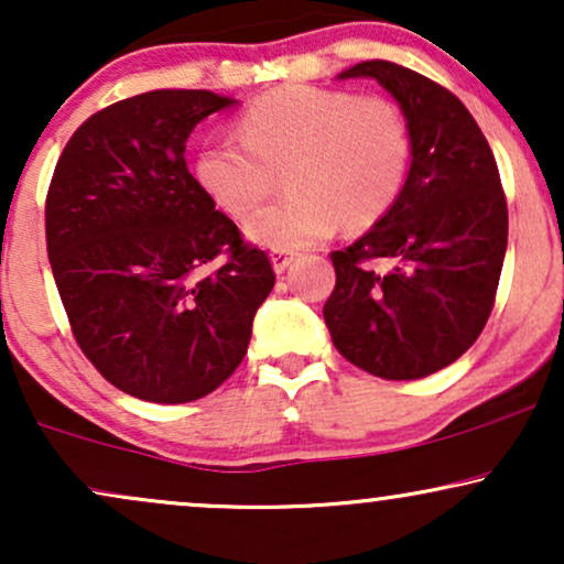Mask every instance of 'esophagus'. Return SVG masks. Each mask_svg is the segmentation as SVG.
I'll use <instances>...</instances> for the list:
<instances>
[{"mask_svg": "<svg viewBox=\"0 0 564 564\" xmlns=\"http://www.w3.org/2000/svg\"><path fill=\"white\" fill-rule=\"evenodd\" d=\"M294 260H296V252H281V249H275V252L270 254V262H273L275 273H283V270H286Z\"/></svg>", "mask_w": 564, "mask_h": 564, "instance_id": "34e87169", "label": "esophagus"}]
</instances>
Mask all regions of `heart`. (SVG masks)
I'll use <instances>...</instances> for the list:
<instances>
[{
    "mask_svg": "<svg viewBox=\"0 0 564 564\" xmlns=\"http://www.w3.org/2000/svg\"><path fill=\"white\" fill-rule=\"evenodd\" d=\"M241 140L210 142L195 176L234 218H245L286 174V197L245 226L268 249H302L335 226L367 231L393 210L409 180L413 134L409 117L388 98L348 90L283 85L241 113Z\"/></svg>",
    "mask_w": 564,
    "mask_h": 564,
    "instance_id": "obj_1",
    "label": "heart"
}]
</instances>
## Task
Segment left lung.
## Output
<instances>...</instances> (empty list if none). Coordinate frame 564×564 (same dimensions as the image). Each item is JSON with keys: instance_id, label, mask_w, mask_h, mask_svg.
Segmentation results:
<instances>
[{"instance_id": "left-lung-1", "label": "left lung", "mask_w": 564, "mask_h": 564, "mask_svg": "<svg viewBox=\"0 0 564 564\" xmlns=\"http://www.w3.org/2000/svg\"><path fill=\"white\" fill-rule=\"evenodd\" d=\"M372 77L413 134L393 210L330 254L325 325L340 356L382 380H422L460 359L487 325L508 249V203L495 155L451 90L395 62L338 75Z\"/></svg>"}]
</instances>
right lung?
<instances>
[{"mask_svg":"<svg viewBox=\"0 0 564 564\" xmlns=\"http://www.w3.org/2000/svg\"><path fill=\"white\" fill-rule=\"evenodd\" d=\"M234 104L148 90L106 106L77 127L48 184V262L77 346L140 401L189 403L229 380L273 291L268 254L245 245L184 161L192 130Z\"/></svg>","mask_w":564,"mask_h":564,"instance_id":"right-lung-1","label":"right lung"}]
</instances>
